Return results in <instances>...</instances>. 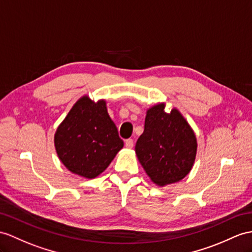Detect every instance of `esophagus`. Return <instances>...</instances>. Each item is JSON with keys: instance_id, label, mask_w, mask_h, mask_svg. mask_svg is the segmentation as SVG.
Returning <instances> with one entry per match:
<instances>
[{"instance_id": "obj_1", "label": "esophagus", "mask_w": 252, "mask_h": 252, "mask_svg": "<svg viewBox=\"0 0 252 252\" xmlns=\"http://www.w3.org/2000/svg\"><path fill=\"white\" fill-rule=\"evenodd\" d=\"M125 146L127 147V149H132L133 147V140L132 139H128L125 141Z\"/></svg>"}]
</instances>
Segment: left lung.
Wrapping results in <instances>:
<instances>
[{"instance_id": "obj_1", "label": "left lung", "mask_w": 252, "mask_h": 252, "mask_svg": "<svg viewBox=\"0 0 252 252\" xmlns=\"http://www.w3.org/2000/svg\"><path fill=\"white\" fill-rule=\"evenodd\" d=\"M159 102L146 110L144 131L136 143V155L146 174L158 186L182 181L191 171L197 137L176 108L164 111Z\"/></svg>"}]
</instances>
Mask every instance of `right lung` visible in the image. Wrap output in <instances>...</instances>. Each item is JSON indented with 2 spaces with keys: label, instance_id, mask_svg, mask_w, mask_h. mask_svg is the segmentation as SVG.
<instances>
[{
  "label": "right lung",
  "instance_id": "right-lung-1",
  "mask_svg": "<svg viewBox=\"0 0 252 252\" xmlns=\"http://www.w3.org/2000/svg\"><path fill=\"white\" fill-rule=\"evenodd\" d=\"M54 146L71 173L91 180L109 167L124 142L108 114L106 100L95 102L84 95L59 125Z\"/></svg>",
  "mask_w": 252,
  "mask_h": 252
}]
</instances>
